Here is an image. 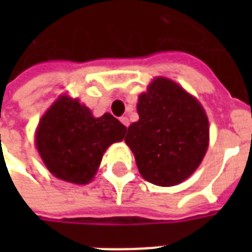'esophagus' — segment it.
Here are the masks:
<instances>
[{
	"mask_svg": "<svg viewBox=\"0 0 252 252\" xmlns=\"http://www.w3.org/2000/svg\"><path fill=\"white\" fill-rule=\"evenodd\" d=\"M120 122H122L126 126H129V120H128V118H126V116H122V118H120Z\"/></svg>",
	"mask_w": 252,
	"mask_h": 252,
	"instance_id": "1",
	"label": "esophagus"
}]
</instances>
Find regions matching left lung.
Masks as SVG:
<instances>
[{
  "label": "left lung",
  "instance_id": "obj_1",
  "mask_svg": "<svg viewBox=\"0 0 252 252\" xmlns=\"http://www.w3.org/2000/svg\"><path fill=\"white\" fill-rule=\"evenodd\" d=\"M138 122L130 124L126 145L148 182L171 187L187 179L208 149L209 124L193 96L167 78H156L140 95Z\"/></svg>",
  "mask_w": 252,
  "mask_h": 252
}]
</instances>
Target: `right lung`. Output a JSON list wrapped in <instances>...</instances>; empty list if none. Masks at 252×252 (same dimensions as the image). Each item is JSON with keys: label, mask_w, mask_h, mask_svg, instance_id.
Segmentation results:
<instances>
[{"label": "right lung", "mask_w": 252, "mask_h": 252, "mask_svg": "<svg viewBox=\"0 0 252 252\" xmlns=\"http://www.w3.org/2000/svg\"><path fill=\"white\" fill-rule=\"evenodd\" d=\"M126 128L111 114L94 118L77 99L63 96L41 118L36 146L47 168L59 179L89 183L111 144L122 141Z\"/></svg>", "instance_id": "add662e5"}]
</instances>
